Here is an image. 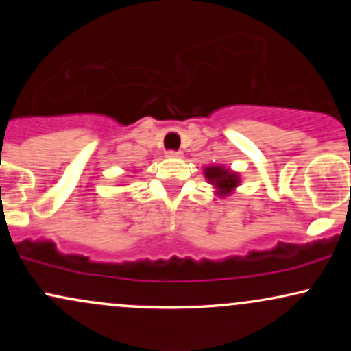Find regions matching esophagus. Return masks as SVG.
Returning a JSON list of instances; mask_svg holds the SVG:
<instances>
[{
	"label": "esophagus",
	"instance_id": "esophagus-1",
	"mask_svg": "<svg viewBox=\"0 0 351 351\" xmlns=\"http://www.w3.org/2000/svg\"><path fill=\"white\" fill-rule=\"evenodd\" d=\"M167 155L170 156V158H180L181 153H180V152H176V150H168V152H167Z\"/></svg>",
	"mask_w": 351,
	"mask_h": 351
}]
</instances>
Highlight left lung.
Here are the masks:
<instances>
[{"mask_svg":"<svg viewBox=\"0 0 351 351\" xmlns=\"http://www.w3.org/2000/svg\"><path fill=\"white\" fill-rule=\"evenodd\" d=\"M204 176H206L209 183L217 188V195L219 196H228L239 183V176L234 171L223 167H208L204 170Z\"/></svg>","mask_w":351,"mask_h":351,"instance_id":"1","label":"left lung"}]
</instances>
